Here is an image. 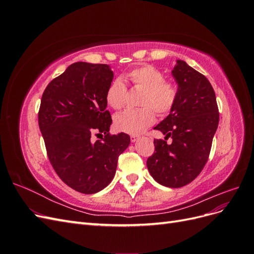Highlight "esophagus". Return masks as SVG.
I'll return each instance as SVG.
<instances>
[{
  "label": "esophagus",
  "mask_w": 254,
  "mask_h": 254,
  "mask_svg": "<svg viewBox=\"0 0 254 254\" xmlns=\"http://www.w3.org/2000/svg\"><path fill=\"white\" fill-rule=\"evenodd\" d=\"M130 140H131V142H136L137 140H139V135H134V134H132V135H130Z\"/></svg>",
  "instance_id": "1"
}]
</instances>
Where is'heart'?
<instances>
[{"label":"heart","instance_id":"b5f03b06","mask_svg":"<svg viewBox=\"0 0 254 254\" xmlns=\"http://www.w3.org/2000/svg\"><path fill=\"white\" fill-rule=\"evenodd\" d=\"M132 87L142 89L139 109H128L114 119L118 130L129 134H139L155 123L157 112L160 117L170 114L179 98V84L175 80L164 79L163 72L150 64H142L131 68L125 75ZM127 87L117 78L110 82L106 91V102L112 109L121 110L126 104Z\"/></svg>","mask_w":254,"mask_h":254}]
</instances>
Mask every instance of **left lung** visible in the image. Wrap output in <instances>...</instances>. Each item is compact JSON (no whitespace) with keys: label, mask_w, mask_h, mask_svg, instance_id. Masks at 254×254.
<instances>
[{"label":"left lung","mask_w":254,"mask_h":254,"mask_svg":"<svg viewBox=\"0 0 254 254\" xmlns=\"http://www.w3.org/2000/svg\"><path fill=\"white\" fill-rule=\"evenodd\" d=\"M173 75L180 89L178 102L155 127L166 136L153 140L155 151L146 164L157 182L177 189L190 183L203 170L218 127L219 112L214 89L204 75L182 60L177 61ZM170 136L173 142L167 144Z\"/></svg>","instance_id":"8db88e82"}]
</instances>
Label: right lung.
Instances as JSON below:
<instances>
[{
	"instance_id": "1",
	"label": "right lung",
	"mask_w": 254,
	"mask_h": 254,
	"mask_svg": "<svg viewBox=\"0 0 254 254\" xmlns=\"http://www.w3.org/2000/svg\"><path fill=\"white\" fill-rule=\"evenodd\" d=\"M113 79L107 64L75 63L45 88L38 123L50 162L66 186L82 194L106 188L117 171L128 134L109 132L106 91ZM104 133L92 142L93 134Z\"/></svg>"
}]
</instances>
